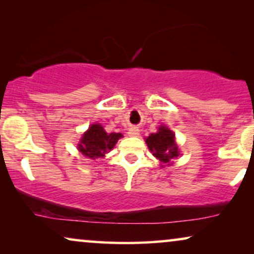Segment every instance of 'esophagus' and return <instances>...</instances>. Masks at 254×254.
I'll return each mask as SVG.
<instances>
[{
    "instance_id": "esophagus-1",
    "label": "esophagus",
    "mask_w": 254,
    "mask_h": 254,
    "mask_svg": "<svg viewBox=\"0 0 254 254\" xmlns=\"http://www.w3.org/2000/svg\"><path fill=\"white\" fill-rule=\"evenodd\" d=\"M138 134H140V130H138V128L136 127H131L129 128V130H128V135H129V136L135 137L138 136Z\"/></svg>"
}]
</instances>
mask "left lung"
Masks as SVG:
<instances>
[{
  "label": "left lung",
  "instance_id": "1",
  "mask_svg": "<svg viewBox=\"0 0 254 254\" xmlns=\"http://www.w3.org/2000/svg\"><path fill=\"white\" fill-rule=\"evenodd\" d=\"M149 150L163 164H171L179 156V149L176 143L175 134L166 126H159L157 133H152L145 138Z\"/></svg>",
  "mask_w": 254,
  "mask_h": 254
}]
</instances>
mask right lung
Listing matches in <instances>:
<instances>
[{"instance_id": "obj_1", "label": "right lung", "mask_w": 254, "mask_h": 254, "mask_svg": "<svg viewBox=\"0 0 254 254\" xmlns=\"http://www.w3.org/2000/svg\"><path fill=\"white\" fill-rule=\"evenodd\" d=\"M121 137H123L121 133L107 134L102 125L93 124L83 134L77 144V149L82 152L83 156L88 158H104L105 154L112 150L118 140Z\"/></svg>"}]
</instances>
